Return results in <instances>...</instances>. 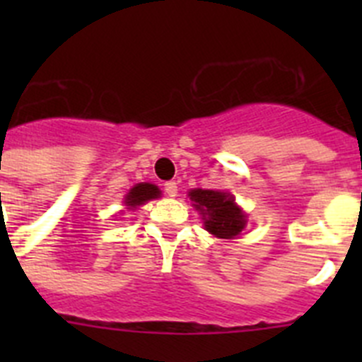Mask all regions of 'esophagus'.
Returning a JSON list of instances; mask_svg holds the SVG:
<instances>
[{"mask_svg": "<svg viewBox=\"0 0 362 362\" xmlns=\"http://www.w3.org/2000/svg\"><path fill=\"white\" fill-rule=\"evenodd\" d=\"M163 187H165V194L168 197L177 196V183H175V181H168V183H165Z\"/></svg>", "mask_w": 362, "mask_h": 362, "instance_id": "1", "label": "esophagus"}]
</instances>
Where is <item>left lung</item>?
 <instances>
[{"label":"left lung","instance_id":"obj_1","mask_svg":"<svg viewBox=\"0 0 362 362\" xmlns=\"http://www.w3.org/2000/svg\"><path fill=\"white\" fill-rule=\"evenodd\" d=\"M188 196L196 203L194 206L203 214L204 228L214 233L216 238L232 239L245 228V214L239 206H235L230 194L197 188V190H192Z\"/></svg>","mask_w":362,"mask_h":362}]
</instances>
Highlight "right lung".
Masks as SVG:
<instances>
[{"mask_svg": "<svg viewBox=\"0 0 362 362\" xmlns=\"http://www.w3.org/2000/svg\"><path fill=\"white\" fill-rule=\"evenodd\" d=\"M159 194H161V192H159L158 187H153V185L150 183H139L129 192V196H127V201H124V203H127V206H139V204L146 203V201L159 197Z\"/></svg>", "mask_w": 362, "mask_h": 362, "instance_id": "1", "label": "right lung"}]
</instances>
